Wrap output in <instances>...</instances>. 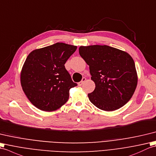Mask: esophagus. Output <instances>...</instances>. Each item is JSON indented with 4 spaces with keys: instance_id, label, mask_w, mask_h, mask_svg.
<instances>
[{
    "instance_id": "esophagus-1",
    "label": "esophagus",
    "mask_w": 156,
    "mask_h": 156,
    "mask_svg": "<svg viewBox=\"0 0 156 156\" xmlns=\"http://www.w3.org/2000/svg\"><path fill=\"white\" fill-rule=\"evenodd\" d=\"M85 81H86V78L85 77H83L82 78V80L80 81V82H79V83H78V85H79V86H81V85H82L85 82Z\"/></svg>"
}]
</instances>
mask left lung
<instances>
[{
    "label": "left lung",
    "instance_id": "8db88e82",
    "mask_svg": "<svg viewBox=\"0 0 156 156\" xmlns=\"http://www.w3.org/2000/svg\"><path fill=\"white\" fill-rule=\"evenodd\" d=\"M79 55L89 66L95 88L88 97L99 109L111 112L129 101L137 87V76L132 57L107 45L81 46Z\"/></svg>",
    "mask_w": 156,
    "mask_h": 156
}]
</instances>
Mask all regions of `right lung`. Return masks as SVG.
Masks as SVG:
<instances>
[{"instance_id": "obj_1", "label": "right lung", "mask_w": 156, "mask_h": 156, "mask_svg": "<svg viewBox=\"0 0 156 156\" xmlns=\"http://www.w3.org/2000/svg\"><path fill=\"white\" fill-rule=\"evenodd\" d=\"M76 49V46L57 43L34 50L27 57L20 83L27 98L38 109L53 112L68 101L69 89L77 84L65 64Z\"/></svg>"}]
</instances>
